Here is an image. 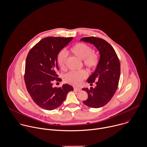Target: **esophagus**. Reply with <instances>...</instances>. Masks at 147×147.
Listing matches in <instances>:
<instances>
[{"label":"esophagus","instance_id":"esophagus-1","mask_svg":"<svg viewBox=\"0 0 147 147\" xmlns=\"http://www.w3.org/2000/svg\"><path fill=\"white\" fill-rule=\"evenodd\" d=\"M74 91H76V92H80L81 91V89L79 88H74Z\"/></svg>","mask_w":147,"mask_h":147}]
</instances>
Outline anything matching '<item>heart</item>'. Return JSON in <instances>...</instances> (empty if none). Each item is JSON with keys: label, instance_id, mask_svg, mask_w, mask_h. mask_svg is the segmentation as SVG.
Wrapping results in <instances>:
<instances>
[{"label": "heart", "instance_id": "heart-1", "mask_svg": "<svg viewBox=\"0 0 147 147\" xmlns=\"http://www.w3.org/2000/svg\"><path fill=\"white\" fill-rule=\"evenodd\" d=\"M70 52L83 60L84 65L88 69L95 68L98 64V54L92 51L90 46L84 43H77L73 45L69 49ZM67 55L65 51L59 52L57 57L59 67L63 69L65 66ZM87 76V72L84 70L79 71H71L64 76L65 81L72 85L78 86Z\"/></svg>", "mask_w": 147, "mask_h": 147}]
</instances>
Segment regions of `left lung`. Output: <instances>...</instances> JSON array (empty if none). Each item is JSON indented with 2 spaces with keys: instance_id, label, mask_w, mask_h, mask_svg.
Returning a JSON list of instances; mask_svg holds the SVG:
<instances>
[{
  "instance_id": "1",
  "label": "left lung",
  "mask_w": 147,
  "mask_h": 147,
  "mask_svg": "<svg viewBox=\"0 0 147 147\" xmlns=\"http://www.w3.org/2000/svg\"><path fill=\"white\" fill-rule=\"evenodd\" d=\"M81 41L93 44L100 55L98 66L87 82L96 86L90 90L83 88L88 94V98L83 103L91 108H100L107 104L116 92L120 79V63L112 46L105 40L94 36L84 37Z\"/></svg>"
}]
</instances>
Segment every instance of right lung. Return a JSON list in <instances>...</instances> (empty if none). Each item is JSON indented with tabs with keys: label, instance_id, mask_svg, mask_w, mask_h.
<instances>
[{
	"label": "right lung",
	"instance_id": "1",
	"mask_svg": "<svg viewBox=\"0 0 147 147\" xmlns=\"http://www.w3.org/2000/svg\"><path fill=\"white\" fill-rule=\"evenodd\" d=\"M73 38L47 37L42 39L30 50L26 61L24 82L27 90L34 102L46 110L59 107L67 94L72 91V86L64 84L53 88L52 82L60 78L57 57L59 52Z\"/></svg>",
	"mask_w": 147,
	"mask_h": 147
}]
</instances>
